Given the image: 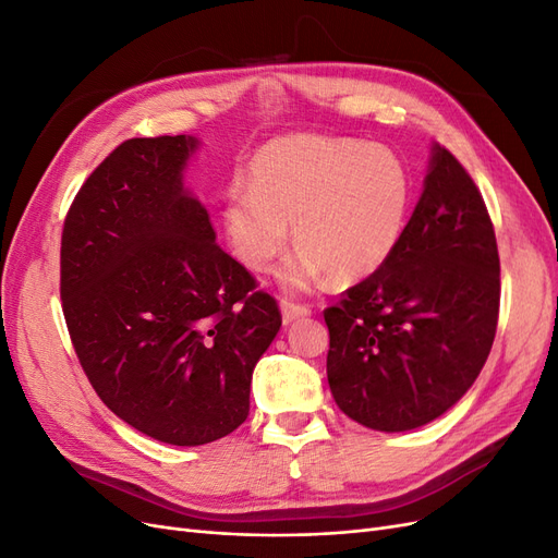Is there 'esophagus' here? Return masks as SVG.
<instances>
[{"instance_id":"1","label":"esophagus","mask_w":558,"mask_h":558,"mask_svg":"<svg viewBox=\"0 0 558 558\" xmlns=\"http://www.w3.org/2000/svg\"><path fill=\"white\" fill-rule=\"evenodd\" d=\"M279 307H281L283 324H291V320H295L300 316H307L312 312L307 305H300V302H293V300H281Z\"/></svg>"}]
</instances>
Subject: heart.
<instances>
[{
    "label": "heart",
    "instance_id": "1",
    "mask_svg": "<svg viewBox=\"0 0 558 558\" xmlns=\"http://www.w3.org/2000/svg\"><path fill=\"white\" fill-rule=\"evenodd\" d=\"M412 179L384 146L293 134L251 160V183L234 179L221 205L223 232L244 265L265 269L291 240L279 279L291 291L324 277L353 283L391 260L408 226Z\"/></svg>",
    "mask_w": 558,
    "mask_h": 558
}]
</instances>
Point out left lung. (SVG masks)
Here are the masks:
<instances>
[{
    "instance_id": "1",
    "label": "left lung",
    "mask_w": 558,
    "mask_h": 558,
    "mask_svg": "<svg viewBox=\"0 0 558 558\" xmlns=\"http://www.w3.org/2000/svg\"><path fill=\"white\" fill-rule=\"evenodd\" d=\"M498 307L492 216L465 167L435 144L424 193L391 260L324 312L337 408L384 433L445 414L484 367Z\"/></svg>"
}]
</instances>
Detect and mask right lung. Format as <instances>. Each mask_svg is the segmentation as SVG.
Returning <instances> with one entry per match:
<instances>
[{
  "label": "right lung",
  "mask_w": 558,
  "mask_h": 558,
  "mask_svg": "<svg viewBox=\"0 0 558 558\" xmlns=\"http://www.w3.org/2000/svg\"><path fill=\"white\" fill-rule=\"evenodd\" d=\"M195 148L185 134L116 146L76 193L60 246L66 330L95 393L177 447L244 424L253 367L281 326L277 300L183 191Z\"/></svg>",
  "instance_id": "add662e5"
}]
</instances>
